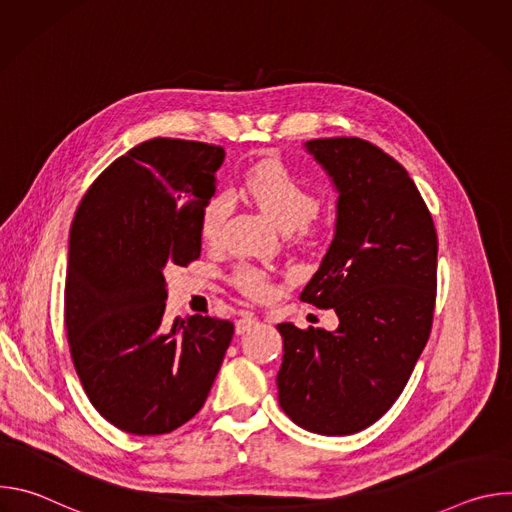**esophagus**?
<instances>
[{"label":"esophagus","mask_w":512,"mask_h":512,"mask_svg":"<svg viewBox=\"0 0 512 512\" xmlns=\"http://www.w3.org/2000/svg\"><path fill=\"white\" fill-rule=\"evenodd\" d=\"M255 324H259V320H257L255 316L247 314V316H243V318H239V320L235 322V332H237V334H245V332H249Z\"/></svg>","instance_id":"esophagus-1"}]
</instances>
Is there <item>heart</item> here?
<instances>
[{"mask_svg":"<svg viewBox=\"0 0 512 512\" xmlns=\"http://www.w3.org/2000/svg\"><path fill=\"white\" fill-rule=\"evenodd\" d=\"M245 192L251 202L283 233L304 231L318 208L314 190L304 184L294 172L279 160H263L251 168L245 178ZM231 210L227 196H214L200 221V233L206 243L221 239L223 225ZM235 283L245 296L265 300L273 294L271 277L253 267H241L235 273Z\"/></svg>","mask_w":512,"mask_h":512,"instance_id":"b5f03b06","label":"heart"}]
</instances>
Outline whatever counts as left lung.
<instances>
[{
	"label": "left lung",
	"instance_id": "1",
	"mask_svg": "<svg viewBox=\"0 0 512 512\" xmlns=\"http://www.w3.org/2000/svg\"><path fill=\"white\" fill-rule=\"evenodd\" d=\"M304 150L338 198L332 243L300 300L332 308L338 328L277 324L279 405L312 433L350 435L391 409L425 348L437 237L405 168L373 143L330 137Z\"/></svg>",
	"mask_w": 512,
	"mask_h": 512
}]
</instances>
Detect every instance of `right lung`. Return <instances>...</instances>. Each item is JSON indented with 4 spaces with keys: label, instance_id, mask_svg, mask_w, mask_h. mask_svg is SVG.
<instances>
[{
    "label": "right lung",
    "instance_id": "obj_1",
    "mask_svg": "<svg viewBox=\"0 0 512 512\" xmlns=\"http://www.w3.org/2000/svg\"><path fill=\"white\" fill-rule=\"evenodd\" d=\"M218 145L152 139L115 160L81 200L68 239L64 326L93 407L133 435H160L204 405L233 338L210 316L164 324V271L200 257Z\"/></svg>",
    "mask_w": 512,
    "mask_h": 512
}]
</instances>
